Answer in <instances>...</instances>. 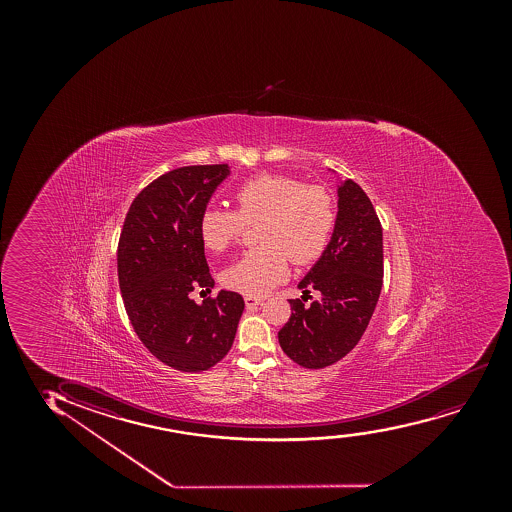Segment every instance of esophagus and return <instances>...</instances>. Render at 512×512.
<instances>
[{
	"label": "esophagus",
	"instance_id": "obj_1",
	"mask_svg": "<svg viewBox=\"0 0 512 512\" xmlns=\"http://www.w3.org/2000/svg\"><path fill=\"white\" fill-rule=\"evenodd\" d=\"M244 302H246L247 307L259 306V304H263V297H251V295H246Z\"/></svg>",
	"mask_w": 512,
	"mask_h": 512
}]
</instances>
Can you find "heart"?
I'll return each instance as SVG.
<instances>
[{
	"mask_svg": "<svg viewBox=\"0 0 512 512\" xmlns=\"http://www.w3.org/2000/svg\"><path fill=\"white\" fill-rule=\"evenodd\" d=\"M235 210L208 208L201 213V241L215 253L241 239L258 224L253 247L222 275L225 287L261 297L287 278L288 258L306 266L324 253L336 224L333 196L323 186H306L295 177L261 174L234 193Z\"/></svg>",
	"mask_w": 512,
	"mask_h": 512,
	"instance_id": "1",
	"label": "heart"
}]
</instances>
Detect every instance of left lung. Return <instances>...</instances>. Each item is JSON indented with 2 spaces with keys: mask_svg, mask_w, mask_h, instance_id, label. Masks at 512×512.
<instances>
[{
  "mask_svg": "<svg viewBox=\"0 0 512 512\" xmlns=\"http://www.w3.org/2000/svg\"><path fill=\"white\" fill-rule=\"evenodd\" d=\"M382 227L369 196L350 179L338 186V213L331 241L299 288L321 292L290 299L292 316L278 331L283 352L306 369L343 359L364 335L381 294Z\"/></svg>",
  "mask_w": 512,
  "mask_h": 512,
  "instance_id": "left-lung-1",
  "label": "left lung"
}]
</instances>
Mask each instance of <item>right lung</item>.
<instances>
[{
  "instance_id": "right-lung-1",
  "label": "right lung",
  "mask_w": 512,
  "mask_h": 512,
  "mask_svg": "<svg viewBox=\"0 0 512 512\" xmlns=\"http://www.w3.org/2000/svg\"><path fill=\"white\" fill-rule=\"evenodd\" d=\"M227 164L189 165L141 189L118 244L119 288L131 326L153 357L181 372L208 371L234 343L244 299L229 290L191 299L215 285L201 241L200 217Z\"/></svg>"
}]
</instances>
